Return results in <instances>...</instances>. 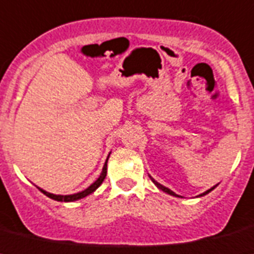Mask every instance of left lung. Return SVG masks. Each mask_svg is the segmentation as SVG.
I'll list each match as a JSON object with an SVG mask.
<instances>
[{"label": "left lung", "mask_w": 254, "mask_h": 254, "mask_svg": "<svg viewBox=\"0 0 254 254\" xmlns=\"http://www.w3.org/2000/svg\"><path fill=\"white\" fill-rule=\"evenodd\" d=\"M150 179H151V181H153V183H154V184H155V185H157V186H158V188H159V189H160V190H163V191L168 192V194H171V195H175V196H179V195H176V194H175V192H173V191H172V190H170V189H168V188H166V186H163V185H160V184H159V183H157V181H155V180H154V179H153V177H150ZM216 186H217V185H216ZM216 186H213V188H212V189L207 190V191H205V192H203V194H200V195H199V196H203V195L208 194V192H209V191H212V190H213V189H214V188H216Z\"/></svg>", "instance_id": "8db88e82"}]
</instances>
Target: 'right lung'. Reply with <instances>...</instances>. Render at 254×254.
Listing matches in <instances>:
<instances>
[{
	"label": "right lung",
	"mask_w": 254,
	"mask_h": 254,
	"mask_svg": "<svg viewBox=\"0 0 254 254\" xmlns=\"http://www.w3.org/2000/svg\"><path fill=\"white\" fill-rule=\"evenodd\" d=\"M108 158H109V157H108ZM106 163H108V159H106L105 164H104L103 172H101L100 177H99V179H97L96 181H95V183L92 184V185L88 186L87 189L83 190V191H81V192H77V194H73V195H55V194H50V192L45 191V190L40 189V188H38V189H40L41 191L43 192V194L46 195V196H49V198L54 199V200H58V201H73V200H78V199L84 198V196H87V195H90L91 192H94L95 190H96L97 188H99V186L101 185V184H103L104 179H105V176H106Z\"/></svg>",
	"instance_id": "right-lung-1"
}]
</instances>
